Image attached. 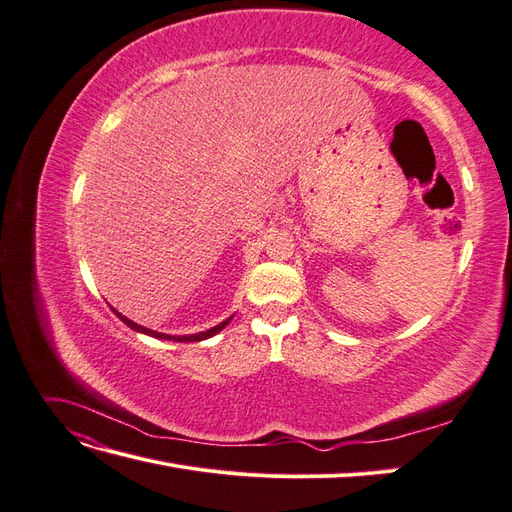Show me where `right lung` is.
I'll return each instance as SVG.
<instances>
[{
    "label": "right lung",
    "instance_id": "right-lung-1",
    "mask_svg": "<svg viewBox=\"0 0 512 512\" xmlns=\"http://www.w3.org/2000/svg\"><path fill=\"white\" fill-rule=\"evenodd\" d=\"M113 312H115V316H119L121 322H126L132 331L145 333V335L156 337V339H170V342H203V339H209V337H213L215 333H220V331L226 327V324L232 320V316H230L228 320H224V322H220V324H215L213 329H207V331H203V333H194V335H166V333H158V331H151V329H147V327H141V324H136V322H132L130 318L119 314L117 309H113Z\"/></svg>",
    "mask_w": 512,
    "mask_h": 512
}]
</instances>
